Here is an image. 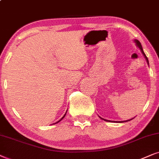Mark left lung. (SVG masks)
Segmentation results:
<instances>
[{"mask_svg":"<svg viewBox=\"0 0 159 159\" xmlns=\"http://www.w3.org/2000/svg\"><path fill=\"white\" fill-rule=\"evenodd\" d=\"M135 42H136V43H137V46H138V47L140 48V50H141V52H142V53H143V55H144V57H145V59H146V60H147V62H148V57H146V55H145V53H144V52H143V47H142V45H141V43H140V42H139L138 40H135ZM102 119H103V118H102ZM104 120H106V121H111V120H105V119H103ZM132 119H130V120H125V121H119V122H126V121H129V120H131ZM117 122V121H116Z\"/></svg>","mask_w":159,"mask_h":159,"instance_id":"obj_1","label":"left lung"}]
</instances>
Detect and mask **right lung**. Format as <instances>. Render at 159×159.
Segmentation results:
<instances>
[{
	"label": "right lung",
	"instance_id": "right-lung-1",
	"mask_svg": "<svg viewBox=\"0 0 159 159\" xmlns=\"http://www.w3.org/2000/svg\"><path fill=\"white\" fill-rule=\"evenodd\" d=\"M65 116H63V117H62V118H61V119H60V120H59V121H57V123H58V122H60V120H62V118H64V117H65ZM57 123H55V124H57Z\"/></svg>",
	"mask_w": 159,
	"mask_h": 159
}]
</instances>
